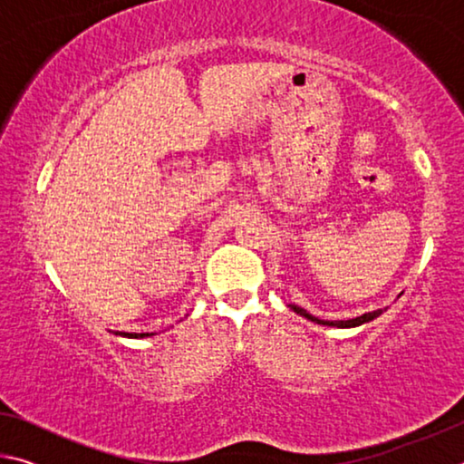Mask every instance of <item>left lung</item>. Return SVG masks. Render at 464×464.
I'll return each mask as SVG.
<instances>
[{
    "instance_id": "left-lung-1",
    "label": "left lung",
    "mask_w": 464,
    "mask_h": 464,
    "mask_svg": "<svg viewBox=\"0 0 464 464\" xmlns=\"http://www.w3.org/2000/svg\"><path fill=\"white\" fill-rule=\"evenodd\" d=\"M288 307L293 309L295 313H298V315H303V317H307V319H311V321H315V324H319V325H332V327H358V325H362V324H368V321H372L374 317H379L381 313H382V309H376V311H372V313H364V315H360V317H356V319H348V321H324V319L313 317L311 313H307L303 307H298V304H288Z\"/></svg>"
}]
</instances>
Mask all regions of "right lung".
Instances as JSON below:
<instances>
[{
    "label": "right lung",
    "mask_w": 464,
    "mask_h": 464,
    "mask_svg": "<svg viewBox=\"0 0 464 464\" xmlns=\"http://www.w3.org/2000/svg\"><path fill=\"white\" fill-rule=\"evenodd\" d=\"M116 335H122V337H149L153 334H127V332H116Z\"/></svg>",
    "instance_id": "right-lung-1"
}]
</instances>
